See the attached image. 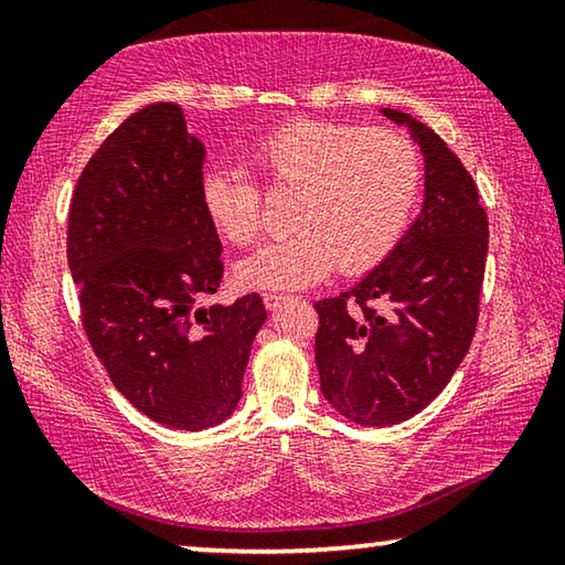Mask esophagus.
Returning a JSON list of instances; mask_svg holds the SVG:
<instances>
[{"instance_id": "34e87169", "label": "esophagus", "mask_w": 565, "mask_h": 565, "mask_svg": "<svg viewBox=\"0 0 565 565\" xmlns=\"http://www.w3.org/2000/svg\"><path fill=\"white\" fill-rule=\"evenodd\" d=\"M289 299V296H279V294H266L264 296V306L269 311H276V309H281V303Z\"/></svg>"}]
</instances>
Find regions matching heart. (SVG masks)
<instances>
[{"mask_svg": "<svg viewBox=\"0 0 565 565\" xmlns=\"http://www.w3.org/2000/svg\"><path fill=\"white\" fill-rule=\"evenodd\" d=\"M269 184L296 191L294 234L236 264L246 289L289 291L341 271L384 262L414 214L420 161L404 134L359 124L296 119L248 151ZM204 214L234 244H252L262 228L259 191L226 169L202 177Z\"/></svg>", "mask_w": 565, "mask_h": 565, "instance_id": "heart-1", "label": "heart"}]
</instances>
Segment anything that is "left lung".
Wrapping results in <instances>:
<instances>
[{
	"instance_id": "1",
	"label": "left lung",
	"mask_w": 565,
	"mask_h": 565,
	"mask_svg": "<svg viewBox=\"0 0 565 565\" xmlns=\"http://www.w3.org/2000/svg\"><path fill=\"white\" fill-rule=\"evenodd\" d=\"M381 114L424 154V204L376 269L313 303L321 394L374 428L416 416L451 381L471 347L489 252V218L461 159L411 114Z\"/></svg>"
}]
</instances>
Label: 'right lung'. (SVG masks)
<instances>
[{"label":"right lung","mask_w":565,"mask_h":565,"mask_svg":"<svg viewBox=\"0 0 565 565\" xmlns=\"http://www.w3.org/2000/svg\"><path fill=\"white\" fill-rule=\"evenodd\" d=\"M204 141L184 109L131 114L76 181L66 262L82 321L111 384L179 431L234 414L266 309L259 294L199 303L222 284V242L202 206Z\"/></svg>","instance_id":"1"}]
</instances>
